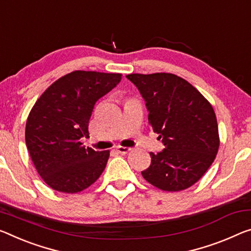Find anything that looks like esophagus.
Instances as JSON below:
<instances>
[{"instance_id":"esophagus-1","label":"esophagus","mask_w":251,"mask_h":251,"mask_svg":"<svg viewBox=\"0 0 251 251\" xmlns=\"http://www.w3.org/2000/svg\"><path fill=\"white\" fill-rule=\"evenodd\" d=\"M116 151L118 153H121V154H126V153H128V152H130V151H132V149H130V147H126V146H117L116 147Z\"/></svg>"}]
</instances>
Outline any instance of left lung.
I'll return each mask as SVG.
<instances>
[{"mask_svg":"<svg viewBox=\"0 0 251 251\" xmlns=\"http://www.w3.org/2000/svg\"><path fill=\"white\" fill-rule=\"evenodd\" d=\"M126 78L140 90L150 125L165 146L150 153L152 162L143 177L169 192L190 188L211 166L220 144L211 104L176 75L130 74Z\"/></svg>","mask_w":251,"mask_h":251,"instance_id":"left-lung-1","label":"left lung"}]
</instances>
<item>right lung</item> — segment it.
<instances>
[{
  "label": "right lung",
  "mask_w": 251,
  "mask_h": 251,
  "mask_svg": "<svg viewBox=\"0 0 251 251\" xmlns=\"http://www.w3.org/2000/svg\"><path fill=\"white\" fill-rule=\"evenodd\" d=\"M121 74L75 70L55 80L26 119L25 144L40 176L51 189L77 193L98 180L109 151L82 145L99 98L116 87Z\"/></svg>",
  "instance_id": "obj_1"
}]
</instances>
